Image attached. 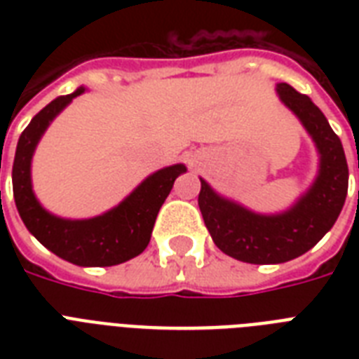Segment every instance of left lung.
<instances>
[{
    "instance_id": "left-lung-1",
    "label": "left lung",
    "mask_w": 359,
    "mask_h": 359,
    "mask_svg": "<svg viewBox=\"0 0 359 359\" xmlns=\"http://www.w3.org/2000/svg\"><path fill=\"white\" fill-rule=\"evenodd\" d=\"M276 91L304 124L320 154L311 188L289 210L279 214L251 212L218 196L203 179L197 199L214 244L225 255L251 264H279L311 250L334 227L348 191L345 151L328 119L311 98L289 83H278Z\"/></svg>"
}]
</instances>
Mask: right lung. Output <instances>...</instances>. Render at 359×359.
Here are the masks:
<instances>
[{
    "instance_id": "add662e5",
    "label": "right lung",
    "mask_w": 359,
    "mask_h": 359,
    "mask_svg": "<svg viewBox=\"0 0 359 359\" xmlns=\"http://www.w3.org/2000/svg\"><path fill=\"white\" fill-rule=\"evenodd\" d=\"M83 91L80 87L52 100L22 132L13 163L14 203L27 231L52 253L78 266H114L149 245L158 210L186 165L175 163L149 175L123 203L97 218L65 219L44 210L31 186V158L50 123Z\"/></svg>"
}]
</instances>
